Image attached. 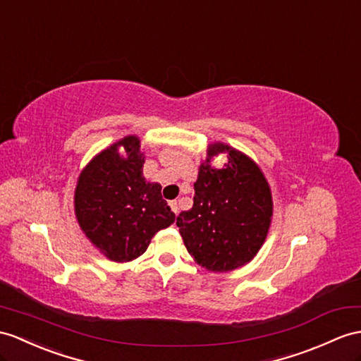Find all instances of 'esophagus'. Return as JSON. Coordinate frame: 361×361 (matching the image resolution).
I'll return each mask as SVG.
<instances>
[{
    "mask_svg": "<svg viewBox=\"0 0 361 361\" xmlns=\"http://www.w3.org/2000/svg\"><path fill=\"white\" fill-rule=\"evenodd\" d=\"M169 205H170V208H171V211L174 214H178V211H179V208H178V202L176 200H170L169 202Z\"/></svg>",
    "mask_w": 361,
    "mask_h": 361,
    "instance_id": "34e87169",
    "label": "esophagus"
}]
</instances>
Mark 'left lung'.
<instances>
[{
  "instance_id": "left-lung-1",
  "label": "left lung",
  "mask_w": 361,
  "mask_h": 361,
  "mask_svg": "<svg viewBox=\"0 0 361 361\" xmlns=\"http://www.w3.org/2000/svg\"><path fill=\"white\" fill-rule=\"evenodd\" d=\"M228 152L222 171L210 157ZM272 199L265 176L250 157L214 144L195 183L192 208L176 219L183 243L195 260L209 271H231L250 262L265 242Z\"/></svg>"
}]
</instances>
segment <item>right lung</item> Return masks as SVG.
Wrapping results in <instances>:
<instances>
[{
	"label": "right lung",
	"instance_id": "add662e5",
	"mask_svg": "<svg viewBox=\"0 0 361 361\" xmlns=\"http://www.w3.org/2000/svg\"><path fill=\"white\" fill-rule=\"evenodd\" d=\"M124 146L128 156L117 153ZM136 136L99 153L79 176L75 211L82 231L105 256L130 262L144 254L152 237L174 222L159 183L142 178L144 157Z\"/></svg>",
	"mask_w": 361,
	"mask_h": 361
}]
</instances>
